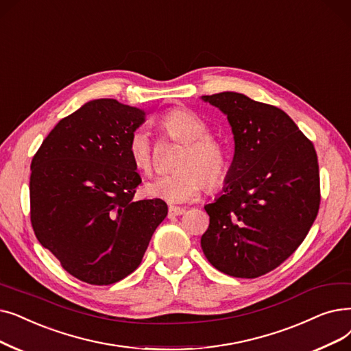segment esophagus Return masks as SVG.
I'll list each match as a JSON object with an SVG mask.
<instances>
[{
    "instance_id": "obj_1",
    "label": "esophagus",
    "mask_w": 351,
    "mask_h": 351,
    "mask_svg": "<svg viewBox=\"0 0 351 351\" xmlns=\"http://www.w3.org/2000/svg\"><path fill=\"white\" fill-rule=\"evenodd\" d=\"M182 213H185V208L182 206H169V212H167V217L173 218V217H179Z\"/></svg>"
}]
</instances>
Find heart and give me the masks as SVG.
Here are the masks:
<instances>
[{"mask_svg": "<svg viewBox=\"0 0 351 351\" xmlns=\"http://www.w3.org/2000/svg\"><path fill=\"white\" fill-rule=\"evenodd\" d=\"M159 130L184 145L175 165L179 172L162 175L145 185V193L167 204H184L197 196L206 185L217 189L228 176V156L223 146L209 138L205 121L188 109H173L158 120ZM134 169L149 175L154 167V149L143 132H134L128 145Z\"/></svg>", "mask_w": 351, "mask_h": 351, "instance_id": "heart-1", "label": "heart"}]
</instances>
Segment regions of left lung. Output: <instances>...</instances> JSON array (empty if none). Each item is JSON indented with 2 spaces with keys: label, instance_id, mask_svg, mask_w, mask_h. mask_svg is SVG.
<instances>
[{
  "label": "left lung",
  "instance_id": "left-lung-1",
  "mask_svg": "<svg viewBox=\"0 0 351 351\" xmlns=\"http://www.w3.org/2000/svg\"><path fill=\"white\" fill-rule=\"evenodd\" d=\"M228 119L235 154L222 193L205 205L208 261L237 278L277 268L307 237L319 208L313 143L285 112L235 91L202 96Z\"/></svg>",
  "mask_w": 351,
  "mask_h": 351
}]
</instances>
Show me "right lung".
Here are the masks:
<instances>
[{
	"instance_id": "1",
	"label": "right lung",
	"mask_w": 351,
	"mask_h": 351,
	"mask_svg": "<svg viewBox=\"0 0 351 351\" xmlns=\"http://www.w3.org/2000/svg\"><path fill=\"white\" fill-rule=\"evenodd\" d=\"M145 116L114 99L87 101L58 121L33 158L34 234L87 284L109 285L132 274L167 215L160 199H133L142 179L128 145Z\"/></svg>"
}]
</instances>
